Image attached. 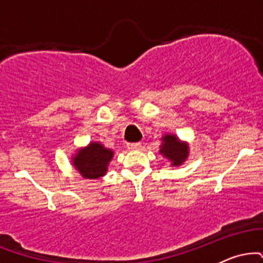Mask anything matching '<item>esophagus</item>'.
<instances>
[{
  "instance_id": "obj_1",
  "label": "esophagus",
  "mask_w": 263,
  "mask_h": 263,
  "mask_svg": "<svg viewBox=\"0 0 263 263\" xmlns=\"http://www.w3.org/2000/svg\"><path fill=\"white\" fill-rule=\"evenodd\" d=\"M127 148L134 151V149H138L141 148V143L140 142H134V143H128L127 144Z\"/></svg>"
}]
</instances>
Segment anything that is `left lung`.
<instances>
[{"label":"left lung","mask_w":263,"mask_h":263,"mask_svg":"<svg viewBox=\"0 0 263 263\" xmlns=\"http://www.w3.org/2000/svg\"><path fill=\"white\" fill-rule=\"evenodd\" d=\"M159 153L171 162L172 167H179L189 157V143L179 140L177 135L165 134L161 138Z\"/></svg>","instance_id":"1"}]
</instances>
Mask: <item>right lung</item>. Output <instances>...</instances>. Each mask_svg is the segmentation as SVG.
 <instances>
[{"instance_id":"add662e5","label":"right lung","mask_w":263,"mask_h":263,"mask_svg":"<svg viewBox=\"0 0 263 263\" xmlns=\"http://www.w3.org/2000/svg\"><path fill=\"white\" fill-rule=\"evenodd\" d=\"M114 155V151L105 147L101 142L91 141L87 146L75 151L71 163L83 178L99 179L106 174Z\"/></svg>"}]
</instances>
